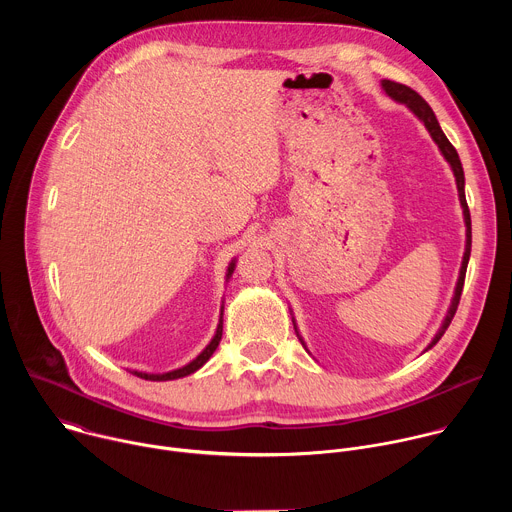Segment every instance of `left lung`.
I'll use <instances>...</instances> for the list:
<instances>
[{"label":"left lung","mask_w":512,"mask_h":512,"mask_svg":"<svg viewBox=\"0 0 512 512\" xmlns=\"http://www.w3.org/2000/svg\"><path fill=\"white\" fill-rule=\"evenodd\" d=\"M383 89L385 93L395 99L397 103H403L407 105L417 117L419 121H423V125L427 127L431 139L437 143V148H440L442 156L446 158V162L452 166V172L456 176V184H458V194H460V204H462V210H464V223H466V251H464V259H462V267H460V277H458V283H456V291H454V298H452V306L448 310V316L440 328V332L435 334V338L431 340V344L425 348L429 350L431 346L437 344V340H440L444 336V332L448 330L456 310H458V304H460V296H462V287H464V277H466V267H468V259H470V249H472V221H470V210H468V202H466V194H464V170H462V162H460V156L456 152L454 145L450 143V139L446 137V133L442 131L440 123H437L431 107L421 99V95H417L413 89L401 85V83H395V81H383ZM296 328V324H294ZM298 330V328H296ZM302 340V338H300ZM304 344V342H302Z\"/></svg>","instance_id":"left-lung-1"}]
</instances>
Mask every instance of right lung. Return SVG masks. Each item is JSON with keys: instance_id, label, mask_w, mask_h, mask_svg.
I'll return each mask as SVG.
<instances>
[{"instance_id": "right-lung-1", "label": "right lung", "mask_w": 512, "mask_h": 512, "mask_svg": "<svg viewBox=\"0 0 512 512\" xmlns=\"http://www.w3.org/2000/svg\"><path fill=\"white\" fill-rule=\"evenodd\" d=\"M233 271H235V261H231V265H229V271H227V279L233 275ZM221 338H223V312H221V322H218V326H216V334L212 336V340L208 342V346L192 360V362H188L186 367H182V369H176V371H170V373H162V375H150V373H137V371H133V375H137V377H141V379H145V381H174V379H182V377H188V375H192V373H196L202 364L212 356V352L216 350V346H218V342H221Z\"/></svg>"}]
</instances>
